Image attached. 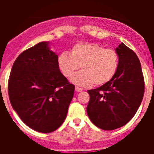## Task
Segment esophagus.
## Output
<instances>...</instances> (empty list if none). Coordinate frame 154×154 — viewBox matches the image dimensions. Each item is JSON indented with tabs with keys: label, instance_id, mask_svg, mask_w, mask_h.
Segmentation results:
<instances>
[{
	"label": "esophagus",
	"instance_id": "esophagus-1",
	"mask_svg": "<svg viewBox=\"0 0 154 154\" xmlns=\"http://www.w3.org/2000/svg\"><path fill=\"white\" fill-rule=\"evenodd\" d=\"M75 90L77 92H81L82 91V88H80V87H76V88H75Z\"/></svg>",
	"mask_w": 154,
	"mask_h": 154
}]
</instances>
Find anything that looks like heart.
<instances>
[{"label":"heart","instance_id":"b5f03b06","mask_svg":"<svg viewBox=\"0 0 154 154\" xmlns=\"http://www.w3.org/2000/svg\"><path fill=\"white\" fill-rule=\"evenodd\" d=\"M118 54L114 49H105L94 43L75 45L71 53H60L57 58L59 69L65 77H70L77 70L78 72L71 82L81 86L102 85L112 79L118 68Z\"/></svg>","mask_w":154,"mask_h":154}]
</instances>
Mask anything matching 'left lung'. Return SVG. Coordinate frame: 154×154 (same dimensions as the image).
<instances>
[{
	"instance_id": "8db88e82",
	"label": "left lung",
	"mask_w": 154,
	"mask_h": 154,
	"mask_svg": "<svg viewBox=\"0 0 154 154\" xmlns=\"http://www.w3.org/2000/svg\"><path fill=\"white\" fill-rule=\"evenodd\" d=\"M118 68L109 82L88 90L89 119L104 130L124 126L134 117L143 99L145 82L137 56L123 43L116 48Z\"/></svg>"
}]
</instances>
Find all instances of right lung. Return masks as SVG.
<instances>
[{"mask_svg":"<svg viewBox=\"0 0 154 154\" xmlns=\"http://www.w3.org/2000/svg\"><path fill=\"white\" fill-rule=\"evenodd\" d=\"M58 56L49 42H40L18 56L8 79L12 107L26 125L51 133L62 125L74 94L57 65Z\"/></svg>","mask_w":154,"mask_h":154,"instance_id":"add662e5","label":"right lung"}]
</instances>
